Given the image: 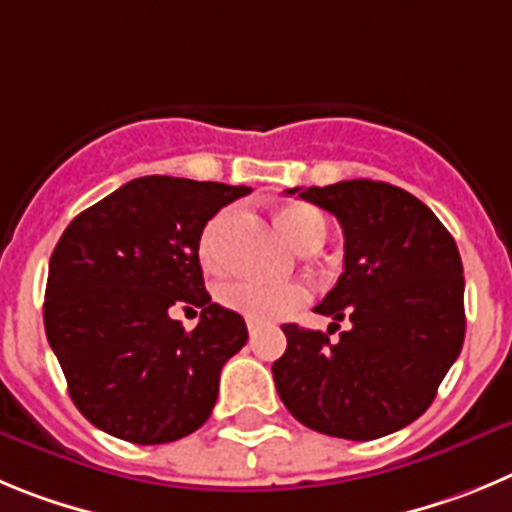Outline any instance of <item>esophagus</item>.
I'll return each mask as SVG.
<instances>
[{"label":"esophagus","mask_w":512,"mask_h":512,"mask_svg":"<svg viewBox=\"0 0 512 512\" xmlns=\"http://www.w3.org/2000/svg\"><path fill=\"white\" fill-rule=\"evenodd\" d=\"M247 331H250V339H255V336L260 334V326L252 324V321H250V324H247Z\"/></svg>","instance_id":"34e87169"}]
</instances>
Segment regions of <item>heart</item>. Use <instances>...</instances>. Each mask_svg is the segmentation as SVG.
<instances>
[{"label": "heart", "instance_id": "obj_1", "mask_svg": "<svg viewBox=\"0 0 512 512\" xmlns=\"http://www.w3.org/2000/svg\"><path fill=\"white\" fill-rule=\"evenodd\" d=\"M239 222V209L219 211L204 227L199 239V257L209 270H224L229 265V239ZM280 224L293 245L301 247L326 239V222L319 209L308 204H288L280 209ZM308 298V290L298 283H255V280H237L219 290V303L229 311L239 313L252 324H273L301 308Z\"/></svg>", "mask_w": 512, "mask_h": 512}]
</instances>
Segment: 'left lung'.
<instances>
[{"mask_svg": "<svg viewBox=\"0 0 512 512\" xmlns=\"http://www.w3.org/2000/svg\"><path fill=\"white\" fill-rule=\"evenodd\" d=\"M336 216L344 273L313 308L349 329L285 324L273 365L293 418L336 439L372 441L408 426L434 403L464 344V270L457 242L423 201L382 181L290 188Z\"/></svg>", "mask_w": 512, "mask_h": 512, "instance_id": "8db88e82", "label": "left lung"}]
</instances>
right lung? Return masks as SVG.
I'll return each mask as SVG.
<instances>
[{
  "mask_svg": "<svg viewBox=\"0 0 512 512\" xmlns=\"http://www.w3.org/2000/svg\"><path fill=\"white\" fill-rule=\"evenodd\" d=\"M247 186L145 176L66 227L48 267L45 334L76 408L132 444H168L206 423L227 359L247 344L239 313L211 303L199 239ZM202 308L197 329L170 305Z\"/></svg>",
  "mask_w": 512,
  "mask_h": 512,
  "instance_id": "obj_1",
  "label": "right lung"
}]
</instances>
